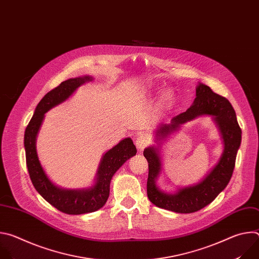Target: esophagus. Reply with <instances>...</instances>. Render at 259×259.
Segmentation results:
<instances>
[{"instance_id": "34e87169", "label": "esophagus", "mask_w": 259, "mask_h": 259, "mask_svg": "<svg viewBox=\"0 0 259 259\" xmlns=\"http://www.w3.org/2000/svg\"><path fill=\"white\" fill-rule=\"evenodd\" d=\"M149 143H150V139L145 134H140L135 139V144H136V147L138 149V151H142Z\"/></svg>"}]
</instances>
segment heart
<instances>
[{"label": "heart", "instance_id": "obj_1", "mask_svg": "<svg viewBox=\"0 0 259 259\" xmlns=\"http://www.w3.org/2000/svg\"><path fill=\"white\" fill-rule=\"evenodd\" d=\"M174 97V93L171 89H165L163 92H162V100L164 102H168L170 100H172Z\"/></svg>", "mask_w": 259, "mask_h": 259}]
</instances>
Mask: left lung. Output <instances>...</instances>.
Instances as JSON below:
<instances>
[{"label":"left lung","instance_id":"obj_1","mask_svg":"<svg viewBox=\"0 0 259 259\" xmlns=\"http://www.w3.org/2000/svg\"><path fill=\"white\" fill-rule=\"evenodd\" d=\"M202 115H210L219 128L224 142L223 154L200 182L191 186L178 188L175 192H164L156 184L161 172V143L184 123ZM241 140L242 131L231 102L214 93L207 85L199 83L196 87V98L190 108L174 117L169 124H161L155 131L157 145L147 146L143 151L149 163L146 189L150 201L159 208L176 213H193L209 205L227 188L231 180Z\"/></svg>","mask_w":259,"mask_h":259}]
</instances>
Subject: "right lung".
Wrapping results in <instances>:
<instances>
[{"mask_svg": "<svg viewBox=\"0 0 259 259\" xmlns=\"http://www.w3.org/2000/svg\"><path fill=\"white\" fill-rule=\"evenodd\" d=\"M92 80L91 76L71 78L48 92L36 105L24 132L26 166L34 189L53 207L71 215L91 213L102 208L108 199L110 180L113 176L127 160L137 153L130 137L122 139L102 156L94 182L88 188L63 189L56 186L47 176L36 154L35 146L36 136L45 114L68 99L80 86Z\"/></svg>", "mask_w": 259, "mask_h": 259, "instance_id": "obj_1", "label": "right lung"}]
</instances>
